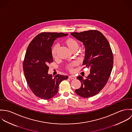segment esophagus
Instances as JSON below:
<instances>
[{
    "label": "esophagus",
    "instance_id": "obj_1",
    "mask_svg": "<svg viewBox=\"0 0 132 132\" xmlns=\"http://www.w3.org/2000/svg\"><path fill=\"white\" fill-rule=\"evenodd\" d=\"M69 77V78L71 79H75L76 78L75 76L74 75L70 76Z\"/></svg>",
    "mask_w": 132,
    "mask_h": 132
}]
</instances>
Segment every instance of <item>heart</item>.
Here are the masks:
<instances>
[{
    "instance_id": "b5f03b06",
    "label": "heart",
    "mask_w": 132,
    "mask_h": 132,
    "mask_svg": "<svg viewBox=\"0 0 132 132\" xmlns=\"http://www.w3.org/2000/svg\"><path fill=\"white\" fill-rule=\"evenodd\" d=\"M64 45L72 52H75L78 49L79 43L77 40L73 38H67L64 42ZM57 50H58V46L57 45H54L52 49V56L54 59H56L57 57ZM77 64L76 62H73L71 63H70L67 65V69L70 71L72 72L74 70V67Z\"/></svg>"
}]
</instances>
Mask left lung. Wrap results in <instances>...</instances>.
Instances as JSON below:
<instances>
[{
    "instance_id": "obj_1",
    "label": "left lung",
    "mask_w": 132,
    "mask_h": 132,
    "mask_svg": "<svg viewBox=\"0 0 132 132\" xmlns=\"http://www.w3.org/2000/svg\"><path fill=\"white\" fill-rule=\"evenodd\" d=\"M71 35L83 42L85 48L83 65L90 69L85 79L81 76L77 77L81 82V86L76 89V93L83 97L93 96L104 87L111 75L113 65L112 49L107 38L98 30L76 32Z\"/></svg>"
}]
</instances>
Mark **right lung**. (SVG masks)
<instances>
[{"mask_svg":"<svg viewBox=\"0 0 132 132\" xmlns=\"http://www.w3.org/2000/svg\"><path fill=\"white\" fill-rule=\"evenodd\" d=\"M63 32H44L38 35L29 44L23 63L26 80L34 94L49 100L57 94L60 83L68 76L48 74L49 64L53 62L51 47L57 38L66 36Z\"/></svg>","mask_w":132,"mask_h":132,"instance_id":"right-lung-1","label":"right lung"}]
</instances>
